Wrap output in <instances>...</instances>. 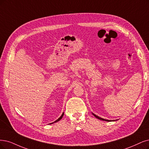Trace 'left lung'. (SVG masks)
<instances>
[{"label": "left lung", "instance_id": "left-lung-1", "mask_svg": "<svg viewBox=\"0 0 149 149\" xmlns=\"http://www.w3.org/2000/svg\"><path fill=\"white\" fill-rule=\"evenodd\" d=\"M92 114L94 115V116L96 117V118H98V119H100V120H103V121H106V122H113V121H115V120H106V119H104V118H101V117H100L99 116H97L96 115H95V114H94L93 113H92Z\"/></svg>", "mask_w": 149, "mask_h": 149}]
</instances>
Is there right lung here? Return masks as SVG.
Returning <instances> with one entry per match:
<instances>
[{
  "instance_id": "right-lung-1",
  "label": "right lung",
  "mask_w": 149,
  "mask_h": 149,
  "mask_svg": "<svg viewBox=\"0 0 149 149\" xmlns=\"http://www.w3.org/2000/svg\"><path fill=\"white\" fill-rule=\"evenodd\" d=\"M63 115H64V112L63 113V114L61 115V117L58 118V119H57L56 121H54V122H53V123H49V124H53V123H56V122H58V121H59L62 118H63Z\"/></svg>"
}]
</instances>
